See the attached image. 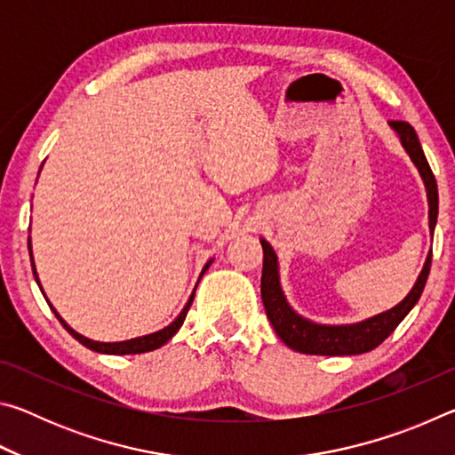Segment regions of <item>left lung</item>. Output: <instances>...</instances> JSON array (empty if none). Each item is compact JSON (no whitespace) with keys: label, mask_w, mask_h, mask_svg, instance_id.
<instances>
[{"label":"left lung","mask_w":455,"mask_h":455,"mask_svg":"<svg viewBox=\"0 0 455 455\" xmlns=\"http://www.w3.org/2000/svg\"><path fill=\"white\" fill-rule=\"evenodd\" d=\"M389 128L399 136V142L410 154L411 163L418 168V172L423 180L427 195V220H429V233L434 236L435 222H437V184L435 176L431 172L427 164L426 154L421 150L419 138L415 130L407 124V122H389ZM260 246H263V276H260V297H263V305L267 311V319L271 321L275 333L279 335L281 341L291 347L292 351L305 353V355H361L375 349L381 345L385 339L394 333L395 327L402 323L407 313H410L415 303L419 301L423 287H426L429 267H431V252L423 263L421 273L418 281L411 287V291L391 309L377 313L373 317H367L357 323H345V325H327V323H315L311 319L299 315L292 309L291 303L284 297V291L281 287V275H279V259L271 244L265 238H260Z\"/></svg>","instance_id":"8db88e82"}]
</instances>
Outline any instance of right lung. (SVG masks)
Returning a JSON list of instances; mask_svg holds the SVG:
<instances>
[{"mask_svg":"<svg viewBox=\"0 0 455 455\" xmlns=\"http://www.w3.org/2000/svg\"><path fill=\"white\" fill-rule=\"evenodd\" d=\"M40 171H42V168H40ZM28 249H29V259H32V268H34L36 283L40 284V291L44 292L42 283H40V276H37V271H36L34 255H32V238H28ZM212 260H214V259H211L209 263H206V265L203 267V271H200V276H198V281H196V284H195V291H192V295L188 297V301H187V305H184V309L179 313V317H176L172 323H168L166 327L154 331V333L126 339V341H94V339L84 337V335L78 333V331H74L70 325H68V323H66L64 319L60 317V313H58L56 309H53V305L48 301V299H45V301H48L50 309H52L53 315H56V317L60 319V323H61V325H64V329L68 331V333H70L74 339H78V341L84 345V347H88V349L96 351V353H106V355H136V353H146V351H154V349L163 347L164 343L171 341V339H172L176 333H179V329L182 327L184 319H187V313H188V309H190V305H192V301H195V292H196L198 283H200V279H203V275L206 273V268H209V267L212 265ZM44 297H45V292H44Z\"/></svg>","mask_w":455,"mask_h":455,"instance_id":"right-lung-1","label":"right lung"}]
</instances>
